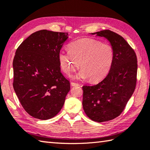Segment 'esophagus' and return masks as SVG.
Returning a JSON list of instances; mask_svg holds the SVG:
<instances>
[{"label": "esophagus", "mask_w": 150, "mask_h": 150, "mask_svg": "<svg viewBox=\"0 0 150 150\" xmlns=\"http://www.w3.org/2000/svg\"><path fill=\"white\" fill-rule=\"evenodd\" d=\"M71 86H73V87H74V86H78L79 84L77 83H75V82H71Z\"/></svg>", "instance_id": "1"}]
</instances>
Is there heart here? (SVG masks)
<instances>
[{"mask_svg":"<svg viewBox=\"0 0 150 150\" xmlns=\"http://www.w3.org/2000/svg\"><path fill=\"white\" fill-rule=\"evenodd\" d=\"M59 64L65 74L81 69L76 79H88L91 81L102 79L110 71L115 61V51L110 45L99 40L83 38L71 43L69 51L59 54Z\"/></svg>","mask_w":150,"mask_h":150,"instance_id":"heart-1","label":"heart"}]
</instances>
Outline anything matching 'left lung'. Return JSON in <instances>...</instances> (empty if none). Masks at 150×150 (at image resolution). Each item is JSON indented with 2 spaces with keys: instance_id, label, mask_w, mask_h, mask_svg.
Returning a JSON list of instances; mask_svg holds the SVG:
<instances>
[{
  "instance_id": "8db88e82",
  "label": "left lung",
  "mask_w": 150,
  "mask_h": 150,
  "mask_svg": "<svg viewBox=\"0 0 150 150\" xmlns=\"http://www.w3.org/2000/svg\"><path fill=\"white\" fill-rule=\"evenodd\" d=\"M92 34L107 39L115 51V61L106 77L98 84L83 87L85 114L93 121L103 122L118 117L132 95L137 81V57L116 33L105 30Z\"/></svg>"
}]
</instances>
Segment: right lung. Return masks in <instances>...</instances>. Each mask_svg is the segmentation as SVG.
I'll use <instances>...</instances> for the list:
<instances>
[{"label": "right lung", "instance_id": "obj_1", "mask_svg": "<svg viewBox=\"0 0 150 150\" xmlns=\"http://www.w3.org/2000/svg\"><path fill=\"white\" fill-rule=\"evenodd\" d=\"M68 34L42 30L17 48L13 60V87L30 116L47 120L57 115L70 90L61 73L59 54Z\"/></svg>", "mask_w": 150, "mask_h": 150}]
</instances>
